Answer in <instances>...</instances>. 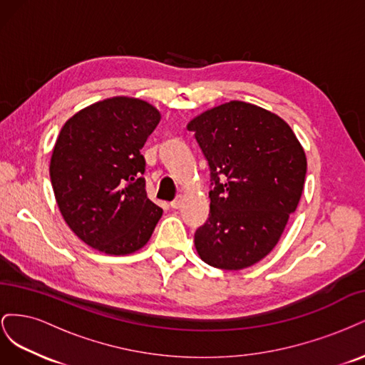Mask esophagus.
<instances>
[{"label": "esophagus", "mask_w": 365, "mask_h": 365, "mask_svg": "<svg viewBox=\"0 0 365 365\" xmlns=\"http://www.w3.org/2000/svg\"><path fill=\"white\" fill-rule=\"evenodd\" d=\"M181 204H182V197L178 196V197H175V200L170 202V207H172V208H180Z\"/></svg>", "instance_id": "1"}]
</instances>
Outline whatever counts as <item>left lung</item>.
Returning a JSON list of instances; mask_svg holds the SVG:
<instances>
[{"label":"left lung","mask_w":365,"mask_h":365,"mask_svg":"<svg viewBox=\"0 0 365 365\" xmlns=\"http://www.w3.org/2000/svg\"><path fill=\"white\" fill-rule=\"evenodd\" d=\"M210 168V215L195 247L210 267L237 271L262 260L300 201L306 155L289 125L267 109L230 102L193 118Z\"/></svg>","instance_id":"left-lung-1"}]
</instances>
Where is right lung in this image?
<instances>
[{
  "label": "right lung",
  "instance_id": "1",
  "mask_svg": "<svg viewBox=\"0 0 365 365\" xmlns=\"http://www.w3.org/2000/svg\"><path fill=\"white\" fill-rule=\"evenodd\" d=\"M160 118L145 101L113 97L61 129L50 163L53 192L65 222L91 248L123 256L150 239L163 210L146 195L140 149Z\"/></svg>",
  "mask_w": 365,
  "mask_h": 365
}]
</instances>
